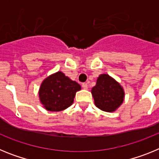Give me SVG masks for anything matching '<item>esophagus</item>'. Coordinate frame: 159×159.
<instances>
[{"label": "esophagus", "instance_id": "obj_1", "mask_svg": "<svg viewBox=\"0 0 159 159\" xmlns=\"http://www.w3.org/2000/svg\"><path fill=\"white\" fill-rule=\"evenodd\" d=\"M82 88H84V89H85V90L88 89V84H86V83H84V84H82Z\"/></svg>", "mask_w": 159, "mask_h": 159}]
</instances>
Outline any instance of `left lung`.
<instances>
[{
	"label": "left lung",
	"instance_id": "8db88e82",
	"mask_svg": "<svg viewBox=\"0 0 159 159\" xmlns=\"http://www.w3.org/2000/svg\"><path fill=\"white\" fill-rule=\"evenodd\" d=\"M91 92L95 105L103 111H116L124 101V89L121 84L108 74L99 75L95 86Z\"/></svg>",
	"mask_w": 159,
	"mask_h": 159
}]
</instances>
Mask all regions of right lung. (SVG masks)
I'll return each instance as SVG.
<instances>
[{"label": "right lung", "mask_w": 159, "mask_h": 159, "mask_svg": "<svg viewBox=\"0 0 159 159\" xmlns=\"http://www.w3.org/2000/svg\"><path fill=\"white\" fill-rule=\"evenodd\" d=\"M80 90L78 83L62 71H57L42 81L38 94L43 108L49 111H61L72 104L75 94Z\"/></svg>", "instance_id": "right-lung-1"}]
</instances>
